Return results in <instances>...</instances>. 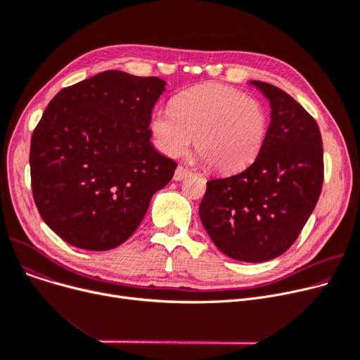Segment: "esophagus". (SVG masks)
<instances>
[{"label":"esophagus","mask_w":360,"mask_h":360,"mask_svg":"<svg viewBox=\"0 0 360 360\" xmlns=\"http://www.w3.org/2000/svg\"><path fill=\"white\" fill-rule=\"evenodd\" d=\"M190 175H191V170H190V169H186V167H184V166H178V167L175 169L174 179H175V181H184V179H186Z\"/></svg>","instance_id":"34e87169"}]
</instances>
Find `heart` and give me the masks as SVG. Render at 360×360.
I'll return each instance as SVG.
<instances>
[{
  "label": "heart",
  "mask_w": 360,
  "mask_h": 360,
  "mask_svg": "<svg viewBox=\"0 0 360 360\" xmlns=\"http://www.w3.org/2000/svg\"><path fill=\"white\" fill-rule=\"evenodd\" d=\"M148 128L156 147L169 158L185 155L194 140L200 156L214 170L238 172L259 155L269 115L255 98L207 83L179 93L172 108H155Z\"/></svg>",
  "instance_id": "obj_1"
}]
</instances>
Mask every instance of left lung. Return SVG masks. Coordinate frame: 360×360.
<instances>
[{
	"label": "left lung",
	"mask_w": 360,
	"mask_h": 360,
	"mask_svg": "<svg viewBox=\"0 0 360 360\" xmlns=\"http://www.w3.org/2000/svg\"><path fill=\"white\" fill-rule=\"evenodd\" d=\"M248 84L270 102L266 141L250 167L207 182L200 219L224 255L264 262L286 252L312 214L324 150L318 124L286 91L258 80Z\"/></svg>",
	"instance_id": "1"
}]
</instances>
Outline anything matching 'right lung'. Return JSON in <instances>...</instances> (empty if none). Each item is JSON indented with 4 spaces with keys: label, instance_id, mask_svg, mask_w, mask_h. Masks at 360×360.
<instances>
[{
    "label": "right lung",
    "instance_id": "obj_1",
    "mask_svg": "<svg viewBox=\"0 0 360 360\" xmlns=\"http://www.w3.org/2000/svg\"><path fill=\"white\" fill-rule=\"evenodd\" d=\"M159 77L120 70L63 89L30 143L32 191L44 221L72 247L108 251L136 232L176 163L151 144Z\"/></svg>",
    "mask_w": 360,
    "mask_h": 360
}]
</instances>
